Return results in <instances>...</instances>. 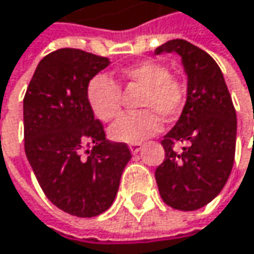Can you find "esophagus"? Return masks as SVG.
I'll use <instances>...</instances> for the list:
<instances>
[{"label":"esophagus","mask_w":254,"mask_h":254,"mask_svg":"<svg viewBox=\"0 0 254 254\" xmlns=\"http://www.w3.org/2000/svg\"><path fill=\"white\" fill-rule=\"evenodd\" d=\"M141 148H142V144L141 142H132V144H129V150H130L132 154H136Z\"/></svg>","instance_id":"1"}]
</instances>
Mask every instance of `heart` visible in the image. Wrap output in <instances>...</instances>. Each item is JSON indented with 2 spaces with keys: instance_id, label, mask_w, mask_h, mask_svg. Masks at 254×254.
<instances>
[{
  "instance_id": "b5f03b06",
  "label": "heart",
  "mask_w": 254,
  "mask_h": 254,
  "mask_svg": "<svg viewBox=\"0 0 254 254\" xmlns=\"http://www.w3.org/2000/svg\"><path fill=\"white\" fill-rule=\"evenodd\" d=\"M118 82L127 89H141L138 107L139 113L129 115L110 127L109 135L121 142H139L160 129L162 116L172 121L181 113L187 86L184 80L169 73V69L154 60H147L125 66L116 70ZM88 103L95 116L103 122L116 121L122 115L124 95L119 85L107 75H95L86 88Z\"/></svg>"
}]
</instances>
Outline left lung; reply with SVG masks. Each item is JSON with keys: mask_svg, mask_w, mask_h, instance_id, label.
Segmentation results:
<instances>
[{"mask_svg": "<svg viewBox=\"0 0 254 254\" xmlns=\"http://www.w3.org/2000/svg\"><path fill=\"white\" fill-rule=\"evenodd\" d=\"M154 53L179 54L188 76L181 118L162 139L165 160L156 169V182L168 206L197 210L222 191L232 171L235 109L219 66L206 51L185 39H172ZM177 142L186 144L182 153L173 150Z\"/></svg>", "mask_w": 254, "mask_h": 254, "instance_id": "left-lung-1", "label": "left lung"}]
</instances>
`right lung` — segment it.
Segmentation results:
<instances>
[{
    "label": "right lung",
    "mask_w": 254,
    "mask_h": 254,
    "mask_svg": "<svg viewBox=\"0 0 254 254\" xmlns=\"http://www.w3.org/2000/svg\"><path fill=\"white\" fill-rule=\"evenodd\" d=\"M109 64L107 57L76 48L53 51L39 62L23 100L33 174L48 200L77 218L98 216L113 204L132 157L125 142L106 138L88 103V82Z\"/></svg>",
    "instance_id": "obj_1"
}]
</instances>
